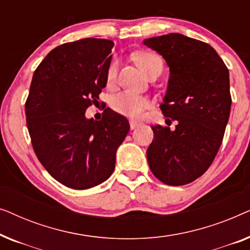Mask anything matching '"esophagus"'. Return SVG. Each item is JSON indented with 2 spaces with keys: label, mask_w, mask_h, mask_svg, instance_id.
Returning a JSON list of instances; mask_svg holds the SVG:
<instances>
[{
  "label": "esophagus",
  "mask_w": 250,
  "mask_h": 250,
  "mask_svg": "<svg viewBox=\"0 0 250 250\" xmlns=\"http://www.w3.org/2000/svg\"><path fill=\"white\" fill-rule=\"evenodd\" d=\"M139 126V123L135 122V121H129V127H131V129H134L135 127H138Z\"/></svg>",
  "instance_id": "1"
}]
</instances>
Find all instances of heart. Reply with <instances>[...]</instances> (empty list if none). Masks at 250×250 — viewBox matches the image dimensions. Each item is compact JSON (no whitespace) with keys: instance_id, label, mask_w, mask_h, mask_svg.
I'll list each match as a JSON object with an SVG mask.
<instances>
[{"instance_id":"heart-1","label":"heart","mask_w":250,"mask_h":250,"mask_svg":"<svg viewBox=\"0 0 250 250\" xmlns=\"http://www.w3.org/2000/svg\"><path fill=\"white\" fill-rule=\"evenodd\" d=\"M136 60L143 71L150 76L153 73L163 70V60L156 53L143 52L136 56ZM118 73L117 60H112L107 70V84L109 86L115 84ZM110 105L118 114L128 117H140L142 112L150 105V100L143 95L135 94L129 91H121L111 97Z\"/></svg>"}]
</instances>
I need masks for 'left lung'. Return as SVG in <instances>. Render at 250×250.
Returning a JSON list of instances; mask_svg holds the SVG:
<instances>
[{
  "instance_id": "8db88e82",
  "label": "left lung",
  "mask_w": 250,
  "mask_h": 250,
  "mask_svg": "<svg viewBox=\"0 0 250 250\" xmlns=\"http://www.w3.org/2000/svg\"><path fill=\"white\" fill-rule=\"evenodd\" d=\"M143 43L168 64V87L160 109L165 117L177 121L174 131L151 126L149 167L163 183L184 186L209 168L223 141L232 104L229 69L209 44L182 34Z\"/></svg>"
}]
</instances>
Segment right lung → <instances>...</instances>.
<instances>
[{"mask_svg":"<svg viewBox=\"0 0 250 250\" xmlns=\"http://www.w3.org/2000/svg\"><path fill=\"white\" fill-rule=\"evenodd\" d=\"M112 46L104 39L61 44L34 71L25 104L33 149L50 175L71 189L104 182L129 131L127 119L109 108L100 121L85 118L107 84Z\"/></svg>","mask_w":250,"mask_h":250,"instance_id":"add662e5","label":"right lung"}]
</instances>
